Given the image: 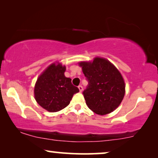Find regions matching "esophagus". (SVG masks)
I'll return each mask as SVG.
<instances>
[{
  "label": "esophagus",
  "instance_id": "esophagus-1",
  "mask_svg": "<svg viewBox=\"0 0 158 158\" xmlns=\"http://www.w3.org/2000/svg\"><path fill=\"white\" fill-rule=\"evenodd\" d=\"M78 89H79V90H80V92L83 91V86H82V85H79V86H78Z\"/></svg>",
  "mask_w": 158,
  "mask_h": 158
}]
</instances>
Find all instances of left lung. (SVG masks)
<instances>
[{"label": "left lung", "mask_w": 158, "mask_h": 158, "mask_svg": "<svg viewBox=\"0 0 158 158\" xmlns=\"http://www.w3.org/2000/svg\"><path fill=\"white\" fill-rule=\"evenodd\" d=\"M88 85L83 94L88 107L97 114L105 115L120 105L125 94V83L117 68L105 58L81 62Z\"/></svg>", "instance_id": "obj_1"}]
</instances>
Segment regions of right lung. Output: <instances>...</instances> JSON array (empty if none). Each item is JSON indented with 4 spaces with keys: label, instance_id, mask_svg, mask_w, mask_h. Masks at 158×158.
Returning a JSON list of instances; mask_svg holds the SVG:
<instances>
[{
    "label": "right lung",
    "instance_id": "right-lung-1",
    "mask_svg": "<svg viewBox=\"0 0 158 158\" xmlns=\"http://www.w3.org/2000/svg\"><path fill=\"white\" fill-rule=\"evenodd\" d=\"M61 63L50 64L38 77L34 87V98L43 109L49 112L59 111L69 105L73 95L79 89L64 73Z\"/></svg>",
    "mask_w": 158,
    "mask_h": 158
}]
</instances>
